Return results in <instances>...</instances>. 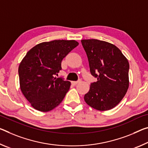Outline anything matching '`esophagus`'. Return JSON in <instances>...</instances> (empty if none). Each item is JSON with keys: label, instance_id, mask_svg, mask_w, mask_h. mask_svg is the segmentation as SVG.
Instances as JSON below:
<instances>
[{"label": "esophagus", "instance_id": "obj_1", "mask_svg": "<svg viewBox=\"0 0 148 148\" xmlns=\"http://www.w3.org/2000/svg\"><path fill=\"white\" fill-rule=\"evenodd\" d=\"M81 82V79H79L78 81H73L72 82V84H73V85H76V84H78V83H80Z\"/></svg>", "mask_w": 148, "mask_h": 148}]
</instances>
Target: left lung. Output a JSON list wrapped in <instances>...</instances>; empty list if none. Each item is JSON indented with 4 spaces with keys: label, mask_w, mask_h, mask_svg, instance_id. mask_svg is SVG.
Masks as SVG:
<instances>
[{
    "label": "left lung",
    "mask_w": 148,
    "mask_h": 148,
    "mask_svg": "<svg viewBox=\"0 0 148 148\" xmlns=\"http://www.w3.org/2000/svg\"><path fill=\"white\" fill-rule=\"evenodd\" d=\"M90 72L97 78L84 95L87 104L98 111L116 107L127 92L129 63L120 49L113 44L98 39H83Z\"/></svg>",
    "instance_id": "obj_1"
}]
</instances>
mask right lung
<instances>
[{"label":"right lung","instance_id":"1","mask_svg":"<svg viewBox=\"0 0 148 148\" xmlns=\"http://www.w3.org/2000/svg\"><path fill=\"white\" fill-rule=\"evenodd\" d=\"M78 44L75 40L43 42L23 57L18 68L20 90L35 109L48 112L62 102L71 84L55 75L62 69L63 58Z\"/></svg>","mask_w":148,"mask_h":148}]
</instances>
